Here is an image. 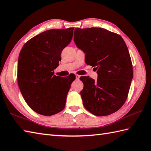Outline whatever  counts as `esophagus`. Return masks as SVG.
Listing matches in <instances>:
<instances>
[{
	"label": "esophagus",
	"mask_w": 151,
	"mask_h": 151,
	"mask_svg": "<svg viewBox=\"0 0 151 151\" xmlns=\"http://www.w3.org/2000/svg\"><path fill=\"white\" fill-rule=\"evenodd\" d=\"M80 75H76V80H78V79L80 78Z\"/></svg>",
	"instance_id": "esophagus-1"
}]
</instances>
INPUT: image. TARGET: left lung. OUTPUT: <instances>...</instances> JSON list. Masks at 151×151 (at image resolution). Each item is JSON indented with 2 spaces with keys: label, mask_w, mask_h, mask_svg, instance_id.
Instances as JSON below:
<instances>
[{
  "label": "left lung",
  "mask_w": 151,
  "mask_h": 151,
  "mask_svg": "<svg viewBox=\"0 0 151 151\" xmlns=\"http://www.w3.org/2000/svg\"><path fill=\"white\" fill-rule=\"evenodd\" d=\"M74 42L85 62L97 70L98 78L80 77L83 106L96 116L115 113L127 99L133 78L128 48L119 35L100 27L76 28Z\"/></svg>",
  "instance_id": "left-lung-1"
}]
</instances>
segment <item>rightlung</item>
Masks as SVG:
<instances>
[{
    "instance_id": "obj_1",
    "label": "right lung",
    "mask_w": 151,
    "mask_h": 151,
    "mask_svg": "<svg viewBox=\"0 0 151 151\" xmlns=\"http://www.w3.org/2000/svg\"><path fill=\"white\" fill-rule=\"evenodd\" d=\"M74 28L50 29L24 45L19 56L17 80L28 106L36 113L51 116L64 109L75 79L54 75L62 50L71 42Z\"/></svg>"
}]
</instances>
